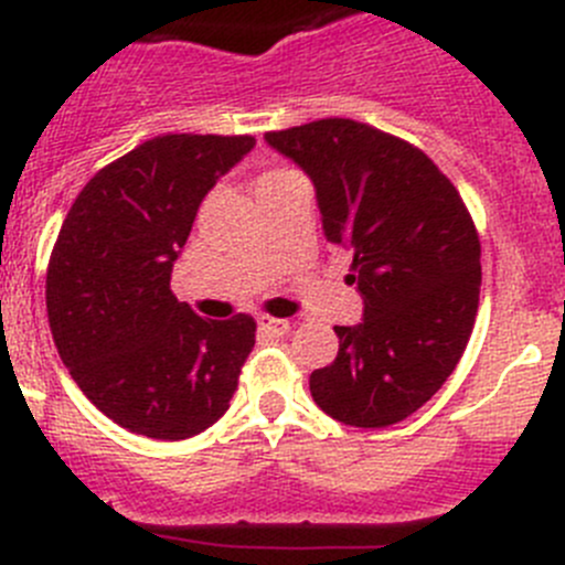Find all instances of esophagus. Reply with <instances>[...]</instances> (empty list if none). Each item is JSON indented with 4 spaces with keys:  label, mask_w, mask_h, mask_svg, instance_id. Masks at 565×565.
Returning a JSON list of instances; mask_svg holds the SVG:
<instances>
[{
    "label": "esophagus",
    "mask_w": 565,
    "mask_h": 565,
    "mask_svg": "<svg viewBox=\"0 0 565 565\" xmlns=\"http://www.w3.org/2000/svg\"><path fill=\"white\" fill-rule=\"evenodd\" d=\"M289 320H276V317H259V331L270 333V337H284V333H289Z\"/></svg>",
    "instance_id": "1"
}]
</instances>
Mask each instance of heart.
I'll list each match as a JSON object with an SVG mask.
<instances>
[{
	"mask_svg": "<svg viewBox=\"0 0 565 565\" xmlns=\"http://www.w3.org/2000/svg\"><path fill=\"white\" fill-rule=\"evenodd\" d=\"M267 177H278V173H267ZM267 177H265V179H267Z\"/></svg>",
	"mask_w": 565,
	"mask_h": 565,
	"instance_id": "heart-1",
	"label": "heart"
}]
</instances>
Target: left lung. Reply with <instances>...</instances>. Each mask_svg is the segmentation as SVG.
<instances>
[{
	"label": "left lung",
	"instance_id": "obj_1",
	"mask_svg": "<svg viewBox=\"0 0 565 565\" xmlns=\"http://www.w3.org/2000/svg\"><path fill=\"white\" fill-rule=\"evenodd\" d=\"M311 179L322 232L353 254L364 300L337 326L339 353L309 377L315 403L353 428H386L428 403L467 350L480 300V239L450 179L399 137L350 118L267 131Z\"/></svg>",
	"mask_w": 565,
	"mask_h": 565
}]
</instances>
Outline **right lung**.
Returning a JSON list of instances; mask_svg holds the SVG:
<instances>
[{
    "instance_id": "right-lung-1",
    "label": "right lung",
    "mask_w": 565,
    "mask_h": 565,
    "mask_svg": "<svg viewBox=\"0 0 565 565\" xmlns=\"http://www.w3.org/2000/svg\"><path fill=\"white\" fill-rule=\"evenodd\" d=\"M250 135H162L109 162L65 215L46 273L54 344L104 416L149 439L215 425L256 342L254 317L204 320L171 292L201 201Z\"/></svg>"
}]
</instances>
